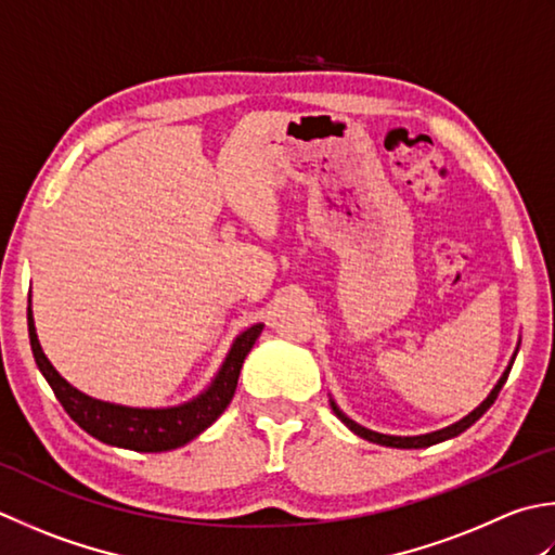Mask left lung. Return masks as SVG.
Instances as JSON below:
<instances>
[{
	"instance_id": "8db88e82",
	"label": "left lung",
	"mask_w": 555,
	"mask_h": 555,
	"mask_svg": "<svg viewBox=\"0 0 555 555\" xmlns=\"http://www.w3.org/2000/svg\"><path fill=\"white\" fill-rule=\"evenodd\" d=\"M515 361V358H513ZM509 367H513V363L507 365V371L503 373V377L498 379V385L493 387V392L486 397V401L481 406H476L469 416H464L462 421H457V423H452V426H448V428H442V430H436V433H428V436H414V438H399V436H383V433H375V430H367V428H363V426H358V423H353L351 418H346L339 409L334 406V401H332V409H334V414L339 416L346 426H349L356 436H361V438H365V440H371V442H377V444H387V448H404V450H411V448H430V444H436V442H442V440H448V438H454V436H460L462 430H466L472 426V423H476L479 421L488 409H491V404L493 401L498 399V392H501L503 389V385H505V379H507V375H509Z\"/></svg>"
}]
</instances>
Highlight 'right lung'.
<instances>
[{"label":"right lung","mask_w":555,"mask_h":555,"mask_svg":"<svg viewBox=\"0 0 555 555\" xmlns=\"http://www.w3.org/2000/svg\"><path fill=\"white\" fill-rule=\"evenodd\" d=\"M259 334H262V324H253V327L237 336L231 353H228L221 365L219 375L214 377L211 387L197 399L170 409H132L107 404V401L83 395L54 371L52 363L40 349L36 324H33V314L28 308V336L33 358H36L40 373L46 375L54 397L60 399V404L67 411L69 418L74 423H79L89 436L98 438L101 442L134 452L176 450L182 448L184 442H190L192 438H197L202 430L209 428L211 423L223 414L225 406L231 404L237 387V377H241L243 361L249 349L255 346Z\"/></svg>","instance_id":"add662e5"}]
</instances>
